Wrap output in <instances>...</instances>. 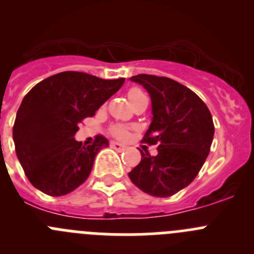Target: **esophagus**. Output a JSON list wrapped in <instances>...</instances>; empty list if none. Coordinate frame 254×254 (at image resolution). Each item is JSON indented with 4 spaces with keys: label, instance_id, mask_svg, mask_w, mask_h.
<instances>
[{
    "label": "esophagus",
    "instance_id": "obj_1",
    "mask_svg": "<svg viewBox=\"0 0 254 254\" xmlns=\"http://www.w3.org/2000/svg\"><path fill=\"white\" fill-rule=\"evenodd\" d=\"M110 146L113 149H115V150H118V151L125 150V145H123V144H120V143H116V141H111Z\"/></svg>",
    "mask_w": 254,
    "mask_h": 254
}]
</instances>
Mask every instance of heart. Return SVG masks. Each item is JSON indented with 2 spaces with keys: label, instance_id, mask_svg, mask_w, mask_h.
Listing matches in <instances>:
<instances>
[{
  "label": "heart",
  "instance_id": "b5f03b06",
  "mask_svg": "<svg viewBox=\"0 0 254 254\" xmlns=\"http://www.w3.org/2000/svg\"><path fill=\"white\" fill-rule=\"evenodd\" d=\"M141 94H143L141 90L136 89V87H132V89H130L129 92H127V98H129V100L131 101L135 96H138V95H141ZM111 132H113L114 136H116L118 139H125L127 135H129V131H127V127H120V125H116V127H111Z\"/></svg>",
  "mask_w": 254,
  "mask_h": 254
}]
</instances>
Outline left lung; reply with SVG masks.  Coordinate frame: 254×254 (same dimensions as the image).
Returning a JSON list of instances; mask_svg holds the SVG:
<instances>
[{
	"instance_id": "obj_1",
	"label": "left lung",
	"mask_w": 254,
	"mask_h": 254,
	"mask_svg": "<svg viewBox=\"0 0 254 254\" xmlns=\"http://www.w3.org/2000/svg\"><path fill=\"white\" fill-rule=\"evenodd\" d=\"M130 80L151 99L153 119L143 141L159 143L158 155L141 151L130 181L153 196H172L194 181L207 159L214 136L212 114L195 92L169 77L140 73Z\"/></svg>"
}]
</instances>
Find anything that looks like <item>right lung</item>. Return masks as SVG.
<instances>
[{
	"label": "right lung",
	"instance_id": "right-lung-1",
	"mask_svg": "<svg viewBox=\"0 0 254 254\" xmlns=\"http://www.w3.org/2000/svg\"><path fill=\"white\" fill-rule=\"evenodd\" d=\"M124 81L65 71L42 80L27 92L16 114L13 141L35 188L60 196L86 181L95 156L109 141L99 135L92 145L85 146L73 136L81 120L94 116Z\"/></svg>",
	"mask_w": 254,
	"mask_h": 254
}]
</instances>
